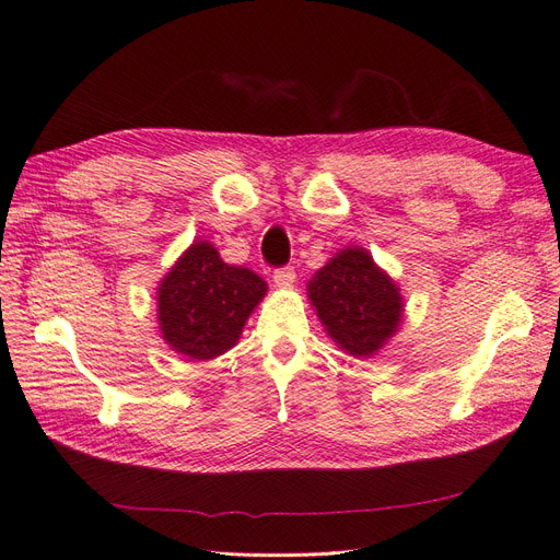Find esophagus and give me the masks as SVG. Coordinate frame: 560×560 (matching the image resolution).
I'll return each instance as SVG.
<instances>
[{
	"mask_svg": "<svg viewBox=\"0 0 560 560\" xmlns=\"http://www.w3.org/2000/svg\"><path fill=\"white\" fill-rule=\"evenodd\" d=\"M273 282L280 290H290V287L296 282V273L292 266H284V268H276L273 270Z\"/></svg>",
	"mask_w": 560,
	"mask_h": 560,
	"instance_id": "obj_1",
	"label": "esophagus"
}]
</instances>
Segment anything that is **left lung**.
Wrapping results in <instances>:
<instances>
[{
    "mask_svg": "<svg viewBox=\"0 0 560 560\" xmlns=\"http://www.w3.org/2000/svg\"><path fill=\"white\" fill-rule=\"evenodd\" d=\"M308 299L334 343L352 358H371L399 329V287L364 247H346L308 282Z\"/></svg>",
    "mask_w": 560,
    "mask_h": 560,
    "instance_id": "left-lung-1",
    "label": "left lung"
}]
</instances>
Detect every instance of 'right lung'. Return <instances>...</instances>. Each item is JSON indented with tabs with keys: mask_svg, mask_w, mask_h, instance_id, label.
Instances as JSON below:
<instances>
[{
	"mask_svg": "<svg viewBox=\"0 0 560 560\" xmlns=\"http://www.w3.org/2000/svg\"><path fill=\"white\" fill-rule=\"evenodd\" d=\"M266 290L254 270L224 264L210 243L196 241L159 284L163 341L189 360L219 358L238 343Z\"/></svg>",
	"mask_w": 560,
	"mask_h": 560,
	"instance_id": "obj_1",
	"label": "right lung"
}]
</instances>
